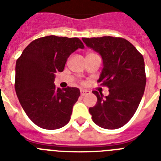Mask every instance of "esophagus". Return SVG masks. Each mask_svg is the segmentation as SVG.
Wrapping results in <instances>:
<instances>
[{
	"instance_id": "34e87169",
	"label": "esophagus",
	"mask_w": 161,
	"mask_h": 161,
	"mask_svg": "<svg viewBox=\"0 0 161 161\" xmlns=\"http://www.w3.org/2000/svg\"><path fill=\"white\" fill-rule=\"evenodd\" d=\"M89 93V91L88 90H84V89H81L80 90V93L82 96H85L86 94H88Z\"/></svg>"
}]
</instances>
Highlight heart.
Segmentation results:
<instances>
[{
	"label": "heart",
	"mask_w": 161,
	"mask_h": 161,
	"mask_svg": "<svg viewBox=\"0 0 161 161\" xmlns=\"http://www.w3.org/2000/svg\"><path fill=\"white\" fill-rule=\"evenodd\" d=\"M89 54H92V53H89Z\"/></svg>",
	"instance_id": "obj_1"
}]
</instances>
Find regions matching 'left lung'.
Wrapping results in <instances>:
<instances>
[{
	"label": "left lung",
	"mask_w": 161,
	"mask_h": 161,
	"mask_svg": "<svg viewBox=\"0 0 161 161\" xmlns=\"http://www.w3.org/2000/svg\"><path fill=\"white\" fill-rule=\"evenodd\" d=\"M83 42L100 54L103 68L98 83L108 88L109 94L93 91L96 105L89 108L92 119L99 127L115 130L134 116L145 92L146 75L142 54L122 37H83Z\"/></svg>",
	"instance_id": "8db88e82"
}]
</instances>
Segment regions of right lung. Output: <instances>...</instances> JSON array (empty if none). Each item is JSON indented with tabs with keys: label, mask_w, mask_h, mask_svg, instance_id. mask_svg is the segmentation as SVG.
Returning <instances> with one entry per match:
<instances>
[{
	"label": "right lung",
	"mask_w": 161,
	"mask_h": 161,
	"mask_svg": "<svg viewBox=\"0 0 161 161\" xmlns=\"http://www.w3.org/2000/svg\"><path fill=\"white\" fill-rule=\"evenodd\" d=\"M83 47L78 37L47 36L31 42L17 58L16 95L26 115L39 127L57 130L69 122L80 91L57 88L55 73L63 72L68 57Z\"/></svg>",
	"instance_id": "1"
}]
</instances>
